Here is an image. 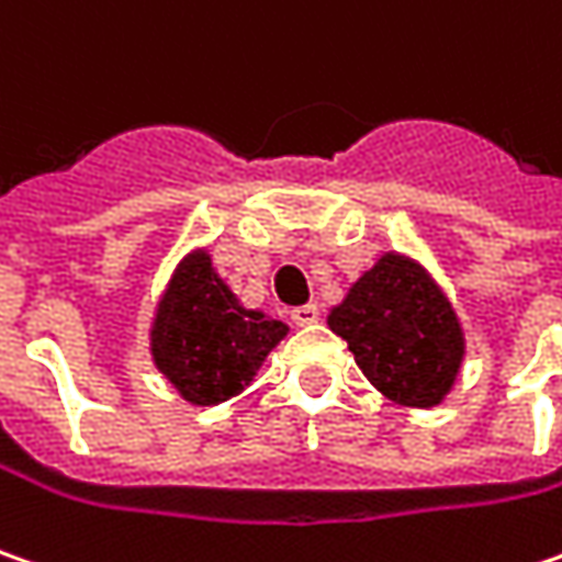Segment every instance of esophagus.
Masks as SVG:
<instances>
[{
  "instance_id": "1",
  "label": "esophagus",
  "mask_w": 562,
  "mask_h": 562,
  "mask_svg": "<svg viewBox=\"0 0 562 562\" xmlns=\"http://www.w3.org/2000/svg\"><path fill=\"white\" fill-rule=\"evenodd\" d=\"M292 319L299 323V326H311V323H317L319 319V307L317 304H301L292 311Z\"/></svg>"
}]
</instances>
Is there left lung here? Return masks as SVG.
I'll return each mask as SVG.
<instances>
[{"mask_svg":"<svg viewBox=\"0 0 562 562\" xmlns=\"http://www.w3.org/2000/svg\"><path fill=\"white\" fill-rule=\"evenodd\" d=\"M363 376L407 407H432L454 385L463 333L448 299L414 261L385 255L329 314Z\"/></svg>","mask_w":562,"mask_h":562,"instance_id":"left-lung-1","label":"left lung"}]
</instances>
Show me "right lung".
Returning a JSON list of instances; mask_svg holds the SVG:
<instances>
[{
  "mask_svg": "<svg viewBox=\"0 0 562 562\" xmlns=\"http://www.w3.org/2000/svg\"><path fill=\"white\" fill-rule=\"evenodd\" d=\"M285 333L280 319L239 307L199 251L180 263L158 304L151 355L186 401L221 404L243 392Z\"/></svg>",
  "mask_w": 562,
  "mask_h": 562,
  "instance_id": "1",
  "label": "right lung"
}]
</instances>
